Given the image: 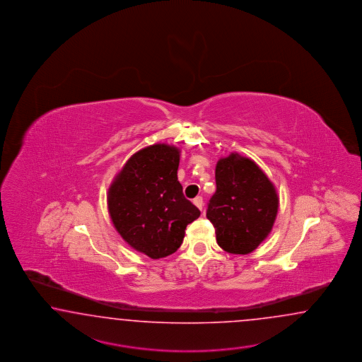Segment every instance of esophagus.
I'll return each instance as SVG.
<instances>
[{
	"instance_id": "34e87169",
	"label": "esophagus",
	"mask_w": 362,
	"mask_h": 362,
	"mask_svg": "<svg viewBox=\"0 0 362 362\" xmlns=\"http://www.w3.org/2000/svg\"><path fill=\"white\" fill-rule=\"evenodd\" d=\"M194 204H195L200 211H203V208H204V202H203V197L202 196H197L194 199Z\"/></svg>"
}]
</instances>
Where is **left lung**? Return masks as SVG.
<instances>
[{
    "label": "left lung",
    "instance_id": "1",
    "mask_svg": "<svg viewBox=\"0 0 362 362\" xmlns=\"http://www.w3.org/2000/svg\"><path fill=\"white\" fill-rule=\"evenodd\" d=\"M216 192L206 218L216 229L217 244L232 255H249L273 229L279 197L255 160L232 153L216 165Z\"/></svg>",
    "mask_w": 362,
    "mask_h": 362
}]
</instances>
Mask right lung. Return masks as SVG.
Returning a JSON list of instances; mask_svg holds the SVG:
<instances>
[{"label":"right lung","mask_w":362,"mask_h":362,"mask_svg":"<svg viewBox=\"0 0 362 362\" xmlns=\"http://www.w3.org/2000/svg\"><path fill=\"white\" fill-rule=\"evenodd\" d=\"M179 159L177 147H145L127 159L107 191L116 230L133 249L153 259L175 253L187 225L200 216L177 180Z\"/></svg>","instance_id":"obj_1"}]
</instances>
